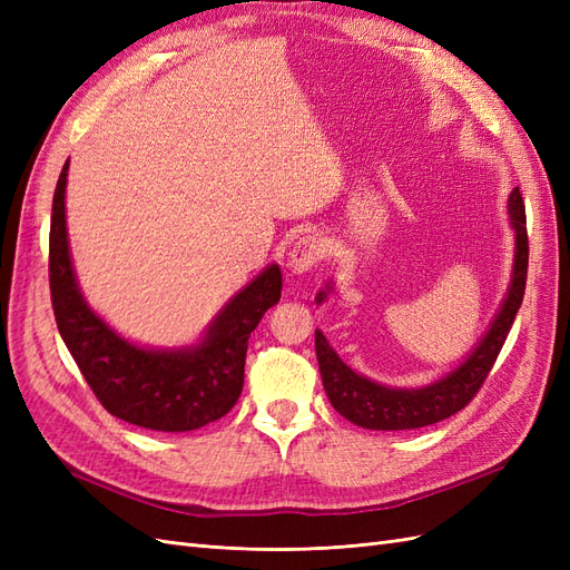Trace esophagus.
<instances>
[{"instance_id":"1","label":"esophagus","mask_w":570,"mask_h":570,"mask_svg":"<svg viewBox=\"0 0 570 570\" xmlns=\"http://www.w3.org/2000/svg\"><path fill=\"white\" fill-rule=\"evenodd\" d=\"M323 256H325V243H323V239L318 235L306 233V235H302L297 239L295 245H292L289 258H287V268L292 273L302 275L306 271H312Z\"/></svg>"}]
</instances>
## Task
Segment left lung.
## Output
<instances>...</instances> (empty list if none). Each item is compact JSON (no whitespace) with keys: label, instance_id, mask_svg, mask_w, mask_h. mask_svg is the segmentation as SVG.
Wrapping results in <instances>:
<instances>
[{"label":"left lung","instance_id":"8db88e82","mask_svg":"<svg viewBox=\"0 0 570 570\" xmlns=\"http://www.w3.org/2000/svg\"><path fill=\"white\" fill-rule=\"evenodd\" d=\"M509 220L515 233V256L513 278L502 302V308H499L490 331L469 354V358L452 373L440 377L438 383H430L416 390L377 385L344 364L337 352L327 344L325 335L316 331V356L323 387L327 400H331L335 411H340L344 419L368 430H411L450 419L473 400L482 383H485L488 373L492 371L499 352H502L513 318L519 314L525 295L528 230L525 204L519 187H513V193L509 197ZM323 299L325 292H318L316 302L321 304Z\"/></svg>","mask_w":570,"mask_h":570}]
</instances>
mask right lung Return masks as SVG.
Wrapping results in <instances>:
<instances>
[{"instance_id":"1","label":"right lung","mask_w":570,"mask_h":570,"mask_svg":"<svg viewBox=\"0 0 570 570\" xmlns=\"http://www.w3.org/2000/svg\"><path fill=\"white\" fill-rule=\"evenodd\" d=\"M66 176L68 161L51 204L49 292L61 340L99 404L120 421L161 433H185L226 416L243 392L249 335L281 299V268L268 266L237 292L195 347H137L116 335L80 295L68 252Z\"/></svg>"}]
</instances>
